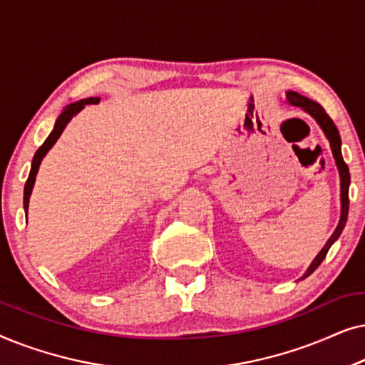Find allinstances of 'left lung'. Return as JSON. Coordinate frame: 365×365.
Wrapping results in <instances>:
<instances>
[{
    "label": "left lung",
    "instance_id": "left-lung-1",
    "mask_svg": "<svg viewBox=\"0 0 365 365\" xmlns=\"http://www.w3.org/2000/svg\"><path fill=\"white\" fill-rule=\"evenodd\" d=\"M287 103L292 104V106H299L302 108L304 111L311 114V116L316 119L319 126L326 134L329 143H331V149H332V154H334V159H336V164H337V169H339V176H341V219H339V224L336 227V231L332 232V236L329 237V241L326 242V246L322 247V251L317 254L316 259L311 262V266L304 274V277L311 276V274L316 271V269L321 266V262L324 261V257H326V254L329 249L334 242L337 241V237L341 236L344 226H346L347 222V212H349V184H351V174H349V168L347 164L344 163L342 159V153H341V136H339V131L336 128V124L331 118H329V114L324 111V108L321 104L312 101V99H309L306 96H301L299 93H294V91H287Z\"/></svg>",
    "mask_w": 365,
    "mask_h": 365
}]
</instances>
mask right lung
Listing matches in <instances>:
<instances>
[{"mask_svg": "<svg viewBox=\"0 0 365 365\" xmlns=\"http://www.w3.org/2000/svg\"><path fill=\"white\" fill-rule=\"evenodd\" d=\"M99 103V98H86V99H81V101L78 103H73V104H68L66 108L63 109V113L59 114L58 119H56V124H54L53 131L49 136L46 138V141L43 143V146H39V149L34 154L33 158V163H31V171H29V176H28V181L24 184V199H23V204H24V212H28V204H29V196H31V191H33V186H34V181H36V174H38V169H39V164H41L43 158L46 156V153L49 149L53 148V144L58 141V138L61 136V133L64 131V128H66V124L71 121L73 116H76V114L81 111V109L86 106V104H98Z\"/></svg>", "mask_w": 365, "mask_h": 365, "instance_id": "add662e5", "label": "right lung"}]
</instances>
